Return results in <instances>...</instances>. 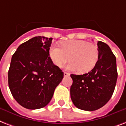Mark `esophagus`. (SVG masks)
<instances>
[{"label": "esophagus", "instance_id": "1", "mask_svg": "<svg viewBox=\"0 0 126 126\" xmlns=\"http://www.w3.org/2000/svg\"><path fill=\"white\" fill-rule=\"evenodd\" d=\"M64 76H65V77H68V76H70V73H67V72H64Z\"/></svg>", "mask_w": 126, "mask_h": 126}]
</instances>
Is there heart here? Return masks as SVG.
Here are the masks:
<instances>
[{
	"instance_id": "heart-1",
	"label": "heart",
	"mask_w": 126,
	"mask_h": 126,
	"mask_svg": "<svg viewBox=\"0 0 126 126\" xmlns=\"http://www.w3.org/2000/svg\"><path fill=\"white\" fill-rule=\"evenodd\" d=\"M49 55L55 65L61 67L69 57L71 61L67 68L80 73L91 71L95 67L99 58L97 46L92 42L84 40H71L61 42V47L52 46Z\"/></svg>"
}]
</instances>
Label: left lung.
<instances>
[{
  "label": "left lung",
  "instance_id": "obj_1",
  "mask_svg": "<svg viewBox=\"0 0 126 126\" xmlns=\"http://www.w3.org/2000/svg\"><path fill=\"white\" fill-rule=\"evenodd\" d=\"M99 58L95 67L82 75H71V98L80 110H96L111 98L116 84L118 72L116 59L110 47L98 42Z\"/></svg>",
  "mask_w": 126,
  "mask_h": 126
}]
</instances>
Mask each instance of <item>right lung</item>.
<instances>
[{
    "label": "right lung",
    "instance_id": "right-lung-1",
    "mask_svg": "<svg viewBox=\"0 0 126 126\" xmlns=\"http://www.w3.org/2000/svg\"><path fill=\"white\" fill-rule=\"evenodd\" d=\"M52 37L37 36L19 46L12 57L8 86L14 98L30 110L45 107L63 78L49 57Z\"/></svg>",
    "mask_w": 126,
    "mask_h": 126
}]
</instances>
